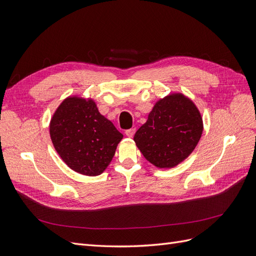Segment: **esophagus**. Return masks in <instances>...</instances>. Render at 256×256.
<instances>
[{"label":"esophagus","mask_w":256,"mask_h":256,"mask_svg":"<svg viewBox=\"0 0 256 256\" xmlns=\"http://www.w3.org/2000/svg\"><path fill=\"white\" fill-rule=\"evenodd\" d=\"M134 132H136V129H134V128H130V129H127V130L125 131V134H126L128 138H132L134 134Z\"/></svg>","instance_id":"34e87169"}]
</instances>
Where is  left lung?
<instances>
[{"label":"left lung","instance_id":"left-lung-1","mask_svg":"<svg viewBox=\"0 0 256 256\" xmlns=\"http://www.w3.org/2000/svg\"><path fill=\"white\" fill-rule=\"evenodd\" d=\"M202 132L203 120L196 104L182 94H172L156 102L134 140L146 160L168 168L189 156Z\"/></svg>","mask_w":256,"mask_h":256}]
</instances>
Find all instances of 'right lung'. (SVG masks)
<instances>
[{
    "instance_id": "right-lung-1",
    "label": "right lung",
    "mask_w": 256,
    "mask_h": 256,
    "mask_svg": "<svg viewBox=\"0 0 256 256\" xmlns=\"http://www.w3.org/2000/svg\"><path fill=\"white\" fill-rule=\"evenodd\" d=\"M54 148L74 171L102 174L111 162L122 134L99 113L92 99L68 97L50 122Z\"/></svg>"
}]
</instances>
